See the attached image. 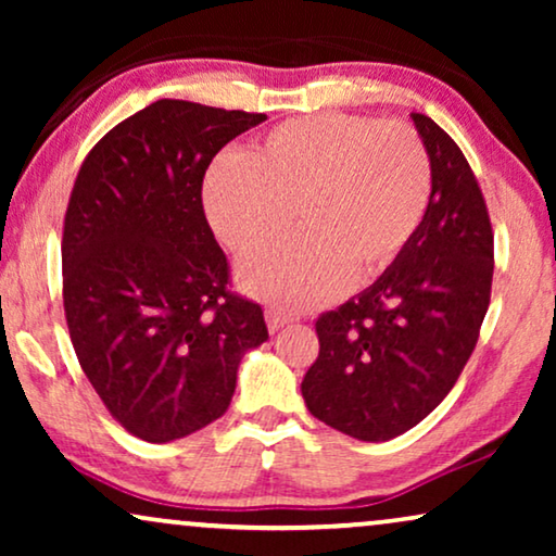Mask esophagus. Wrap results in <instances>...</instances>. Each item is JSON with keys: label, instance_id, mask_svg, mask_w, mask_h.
Instances as JSON below:
<instances>
[{"label": "esophagus", "instance_id": "34e87169", "mask_svg": "<svg viewBox=\"0 0 556 556\" xmlns=\"http://www.w3.org/2000/svg\"><path fill=\"white\" fill-rule=\"evenodd\" d=\"M265 321H268V329L276 333L278 329H283L286 324H291L293 316L286 314V311H280V308H268L265 311Z\"/></svg>", "mask_w": 556, "mask_h": 556}]
</instances>
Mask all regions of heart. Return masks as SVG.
<instances>
[{"instance_id":"heart-1","label":"heart","mask_w":556,"mask_h":556,"mask_svg":"<svg viewBox=\"0 0 556 556\" xmlns=\"http://www.w3.org/2000/svg\"><path fill=\"white\" fill-rule=\"evenodd\" d=\"M432 169L413 126L321 113L270 128L248 156L223 154L202 187L212 230L250 255L286 238L295 210L301 238L240 265V286L283 308L337 299L397 261L428 212Z\"/></svg>"}]
</instances>
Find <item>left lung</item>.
I'll return each mask as SVG.
<instances>
[{"mask_svg":"<svg viewBox=\"0 0 556 556\" xmlns=\"http://www.w3.org/2000/svg\"><path fill=\"white\" fill-rule=\"evenodd\" d=\"M430 156L422 225L375 286L316 318L318 356L301 382L308 413L367 443L425 420L473 354L493 280V230L458 143L413 113Z\"/></svg>","mask_w":556,"mask_h":556,"instance_id":"obj_1","label":"left lung"}]
</instances>
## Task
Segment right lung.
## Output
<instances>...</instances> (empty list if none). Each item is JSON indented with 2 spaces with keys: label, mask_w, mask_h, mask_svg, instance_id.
Instances as JSON below:
<instances>
[{
  "label": "right lung",
  "mask_w": 556,
  "mask_h": 556,
  "mask_svg": "<svg viewBox=\"0 0 556 556\" xmlns=\"http://www.w3.org/2000/svg\"><path fill=\"white\" fill-rule=\"evenodd\" d=\"M268 118L192 101L147 105L80 164L63 223V306L88 382L147 443L192 435L230 407L261 303L230 291L202 181L227 141Z\"/></svg>",
  "instance_id": "1"
}]
</instances>
